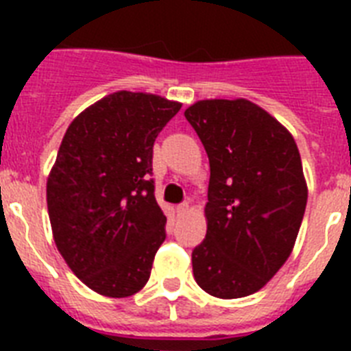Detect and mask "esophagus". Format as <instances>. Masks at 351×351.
Instances as JSON below:
<instances>
[{
  "label": "esophagus",
  "mask_w": 351,
  "mask_h": 351,
  "mask_svg": "<svg viewBox=\"0 0 351 351\" xmlns=\"http://www.w3.org/2000/svg\"><path fill=\"white\" fill-rule=\"evenodd\" d=\"M187 211H189V204L187 202L180 204V206H176V213L178 215H186Z\"/></svg>",
  "instance_id": "34e87169"
}]
</instances>
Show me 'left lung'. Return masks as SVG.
Here are the masks:
<instances>
[{
  "mask_svg": "<svg viewBox=\"0 0 351 351\" xmlns=\"http://www.w3.org/2000/svg\"><path fill=\"white\" fill-rule=\"evenodd\" d=\"M209 158L208 233L193 250L206 293L240 299L264 288L291 255L306 186L291 132L244 98L200 100L186 109Z\"/></svg>",
  "mask_w": 351,
  "mask_h": 351,
  "instance_id": "1",
  "label": "left lung"
}]
</instances>
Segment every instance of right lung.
I'll list each match as a JSON object with an SVG mask.
<instances>
[{"label": "right lung", "instance_id": "1", "mask_svg": "<svg viewBox=\"0 0 351 351\" xmlns=\"http://www.w3.org/2000/svg\"><path fill=\"white\" fill-rule=\"evenodd\" d=\"M182 104L118 90L69 125L47 178L58 251L93 291L131 297L147 284L165 219L154 198L153 145Z\"/></svg>", "mask_w": 351, "mask_h": 351}]
</instances>
